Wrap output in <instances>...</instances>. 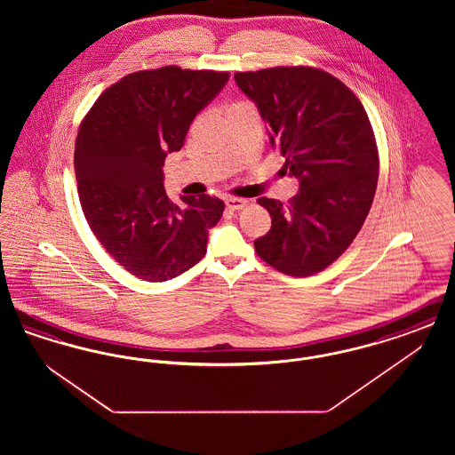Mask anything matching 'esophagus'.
Wrapping results in <instances>:
<instances>
[{"mask_svg":"<svg viewBox=\"0 0 455 455\" xmlns=\"http://www.w3.org/2000/svg\"><path fill=\"white\" fill-rule=\"evenodd\" d=\"M225 204H227V208H228L230 212H237V210H242V208L247 204V201H245V199H238V197H228V199L225 201Z\"/></svg>","mask_w":455,"mask_h":455,"instance_id":"34e87169","label":"esophagus"}]
</instances>
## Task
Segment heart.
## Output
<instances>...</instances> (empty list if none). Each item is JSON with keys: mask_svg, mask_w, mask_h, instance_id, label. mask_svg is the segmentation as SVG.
Listing matches in <instances>:
<instances>
[{"mask_svg": "<svg viewBox=\"0 0 455 455\" xmlns=\"http://www.w3.org/2000/svg\"><path fill=\"white\" fill-rule=\"evenodd\" d=\"M235 106H238V104H235Z\"/></svg>", "mask_w": 455, "mask_h": 455, "instance_id": "obj_1", "label": "heart"}]
</instances>
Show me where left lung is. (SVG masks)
Masks as SVG:
<instances>
[{
    "mask_svg": "<svg viewBox=\"0 0 455 455\" xmlns=\"http://www.w3.org/2000/svg\"><path fill=\"white\" fill-rule=\"evenodd\" d=\"M256 104L269 143L299 193L283 204L259 197L271 230L256 252L288 276H310L338 259L360 232L379 179L375 136L362 102L332 75L308 66L235 73Z\"/></svg>",
    "mask_w": 455,
    "mask_h": 455,
    "instance_id": "1",
    "label": "left lung"
}]
</instances>
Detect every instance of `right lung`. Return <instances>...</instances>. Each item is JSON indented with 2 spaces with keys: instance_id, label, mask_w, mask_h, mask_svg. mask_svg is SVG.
I'll list each match as a JSON object with an SVG mask.
<instances>
[{
  "instance_id": "right-lung-1",
  "label": "right lung",
  "mask_w": 455,
  "mask_h": 455,
  "mask_svg": "<svg viewBox=\"0 0 455 455\" xmlns=\"http://www.w3.org/2000/svg\"><path fill=\"white\" fill-rule=\"evenodd\" d=\"M228 78L179 66L136 71L108 88L80 126L75 173L84 215L108 254L140 280H172L206 254L225 203L201 195L175 204L162 167Z\"/></svg>"
}]
</instances>
